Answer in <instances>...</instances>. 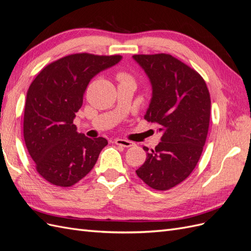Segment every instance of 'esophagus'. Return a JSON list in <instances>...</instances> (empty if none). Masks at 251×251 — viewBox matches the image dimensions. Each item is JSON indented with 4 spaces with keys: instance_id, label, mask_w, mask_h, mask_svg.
Here are the masks:
<instances>
[{
    "instance_id": "obj_1",
    "label": "esophagus",
    "mask_w": 251,
    "mask_h": 251,
    "mask_svg": "<svg viewBox=\"0 0 251 251\" xmlns=\"http://www.w3.org/2000/svg\"><path fill=\"white\" fill-rule=\"evenodd\" d=\"M115 143L117 146H121L124 148H131L134 146V142L130 141V140H126V139H121V138H117L115 139Z\"/></svg>"
}]
</instances>
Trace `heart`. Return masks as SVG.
Here are the masks:
<instances>
[{"label":"heart","instance_id":"heart-1","mask_svg":"<svg viewBox=\"0 0 251 251\" xmlns=\"http://www.w3.org/2000/svg\"><path fill=\"white\" fill-rule=\"evenodd\" d=\"M118 78L120 80H126V79H132V77L130 76V75L126 74V73H119L118 74Z\"/></svg>","mask_w":251,"mask_h":251}]
</instances>
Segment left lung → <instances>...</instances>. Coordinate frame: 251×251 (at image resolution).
<instances>
[{
	"label": "left lung",
	"mask_w": 251,
	"mask_h": 251,
	"mask_svg": "<svg viewBox=\"0 0 251 251\" xmlns=\"http://www.w3.org/2000/svg\"><path fill=\"white\" fill-rule=\"evenodd\" d=\"M133 58L153 88L144 119L157 124L162 133L161 141L147 153L136 174L150 187L168 191L192 174L201 157L209 126V92L198 72L171 54H135Z\"/></svg>",
	"instance_id": "1"
}]
</instances>
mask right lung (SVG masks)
Listing matches in <instances>:
<instances>
[{"label":"right lung","mask_w":251,"mask_h":251,"mask_svg":"<svg viewBox=\"0 0 251 251\" xmlns=\"http://www.w3.org/2000/svg\"><path fill=\"white\" fill-rule=\"evenodd\" d=\"M120 59L121 55L70 54L47 65L30 85L24 139L36 172L49 183L62 187L77 183L108 144L102 137L78 134L73 119L90 80Z\"/></svg>","instance_id":"obj_1"}]
</instances>
